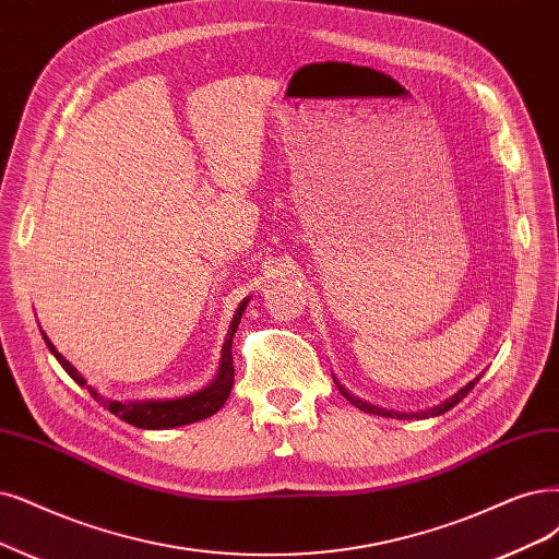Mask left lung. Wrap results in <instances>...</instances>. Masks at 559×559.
I'll use <instances>...</instances> for the list:
<instances>
[{"label":"left lung","instance_id":"1","mask_svg":"<svg viewBox=\"0 0 559 559\" xmlns=\"http://www.w3.org/2000/svg\"><path fill=\"white\" fill-rule=\"evenodd\" d=\"M481 380V376H477L474 378L472 382H467L463 389H459L456 394H453L451 399H447L444 403H440V405H436V407H430V409H424V412H412V415H407V412H394V409H384V407H376V405H370V403H366V401H361V399H357V396H353L349 394V391L345 389V386H341L338 384V380H334L336 384H338V389H341V394L353 403L355 407H359L361 412H368V415H380V417H391V419H428V417H440V415H444V412H449L453 405H459L469 391L474 389V384H477Z\"/></svg>","mask_w":559,"mask_h":559}]
</instances>
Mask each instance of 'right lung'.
I'll return each mask as SVG.
<instances>
[{
	"label": "right lung",
	"instance_id": "obj_1",
	"mask_svg": "<svg viewBox=\"0 0 559 559\" xmlns=\"http://www.w3.org/2000/svg\"><path fill=\"white\" fill-rule=\"evenodd\" d=\"M246 304L248 299H243L237 308V313L230 322V329H227V336L225 343L221 347V364H218V373L216 378L202 386L195 394L189 396H181V399H170V401H129V403H121V401H108L103 399L94 386L87 384V380L78 373V368L61 357V353H57V347L50 343V338L44 334L46 345L50 347V353L55 355V359L61 364V368L67 370V373L80 384L90 389V394L94 396V401L103 403V407H108L115 417H119L121 421H127L135 428H147V430H163V428H177V426H186V424H193L200 419H206L216 415V412L225 405L227 396H230L233 391V382H235V364H233V336L237 332V326L241 322V313L246 311Z\"/></svg>",
	"mask_w": 559,
	"mask_h": 559
}]
</instances>
